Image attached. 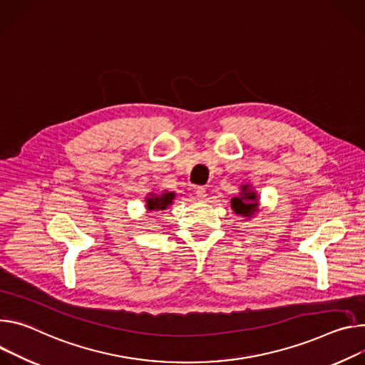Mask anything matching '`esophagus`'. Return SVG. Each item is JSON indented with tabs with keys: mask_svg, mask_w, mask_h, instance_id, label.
<instances>
[{
	"mask_svg": "<svg viewBox=\"0 0 365 365\" xmlns=\"http://www.w3.org/2000/svg\"><path fill=\"white\" fill-rule=\"evenodd\" d=\"M195 197H197L198 201H205L206 197H207V192H206V190L203 187H197L195 188Z\"/></svg>",
	"mask_w": 365,
	"mask_h": 365,
	"instance_id": "34e87169",
	"label": "esophagus"
}]
</instances>
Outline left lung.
<instances>
[{
  "mask_svg": "<svg viewBox=\"0 0 365 365\" xmlns=\"http://www.w3.org/2000/svg\"><path fill=\"white\" fill-rule=\"evenodd\" d=\"M230 207L247 220L252 219L259 212V195L251 184H242L239 194L230 198Z\"/></svg>",
  "mask_w": 365,
  "mask_h": 365,
  "instance_id": "8db88e82",
  "label": "left lung"
}]
</instances>
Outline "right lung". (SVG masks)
<instances>
[{
  "instance_id": "right-lung-1",
  "label": "right lung",
  "mask_w": 365,
  "mask_h": 365,
  "mask_svg": "<svg viewBox=\"0 0 365 365\" xmlns=\"http://www.w3.org/2000/svg\"><path fill=\"white\" fill-rule=\"evenodd\" d=\"M175 200V192L174 191H167L164 190L162 192H149L145 198L146 201V210L148 213L150 212H160V210H167Z\"/></svg>"
}]
</instances>
